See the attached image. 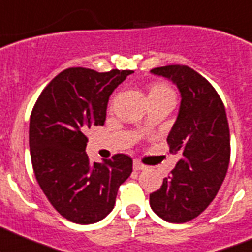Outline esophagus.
Listing matches in <instances>:
<instances>
[{
    "label": "esophagus",
    "mask_w": 252,
    "mask_h": 252,
    "mask_svg": "<svg viewBox=\"0 0 252 252\" xmlns=\"http://www.w3.org/2000/svg\"><path fill=\"white\" fill-rule=\"evenodd\" d=\"M133 167H134V170H135V171H140V170H146V168H148V166L144 165V163H141L140 161L135 160V161H134Z\"/></svg>",
    "instance_id": "34e87169"
}]
</instances>
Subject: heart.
<instances>
[{"label": "heart", "mask_w": 252, "mask_h": 252, "mask_svg": "<svg viewBox=\"0 0 252 252\" xmlns=\"http://www.w3.org/2000/svg\"><path fill=\"white\" fill-rule=\"evenodd\" d=\"M162 94H173L171 87L168 85L162 84V82L154 85L150 89V92H149V96H162Z\"/></svg>", "instance_id": "obj_1"}]
</instances>
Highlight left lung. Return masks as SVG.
Listing matches in <instances>:
<instances>
[{"label":"left lung","mask_w":252,"mask_h":252,"mask_svg":"<svg viewBox=\"0 0 252 252\" xmlns=\"http://www.w3.org/2000/svg\"><path fill=\"white\" fill-rule=\"evenodd\" d=\"M151 72L172 80L182 101L167 136L170 153L181 158L150 194V207L168 223H186L206 211L225 178L230 161L225 107L208 80L189 66L167 65Z\"/></svg>","instance_id":"obj_1"}]
</instances>
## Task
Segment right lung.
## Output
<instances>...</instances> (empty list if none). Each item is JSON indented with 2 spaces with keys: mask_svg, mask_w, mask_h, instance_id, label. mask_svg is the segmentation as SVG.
<instances>
[{
  "mask_svg": "<svg viewBox=\"0 0 252 252\" xmlns=\"http://www.w3.org/2000/svg\"><path fill=\"white\" fill-rule=\"evenodd\" d=\"M131 72L70 67L46 85L32 109L29 146L36 182L72 223L92 224L108 216L119 186L133 171L128 155L116 154L98 163L85 153L86 131L103 126L109 96Z\"/></svg>",
  "mask_w": 252,
  "mask_h": 252,
  "instance_id": "obj_1",
  "label": "right lung"
}]
</instances>
